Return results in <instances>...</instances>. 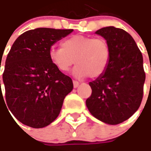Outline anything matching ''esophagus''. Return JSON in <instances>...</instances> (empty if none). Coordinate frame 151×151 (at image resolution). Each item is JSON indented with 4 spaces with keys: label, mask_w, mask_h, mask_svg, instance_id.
I'll use <instances>...</instances> for the list:
<instances>
[{
    "label": "esophagus",
    "mask_w": 151,
    "mask_h": 151,
    "mask_svg": "<svg viewBox=\"0 0 151 151\" xmlns=\"http://www.w3.org/2000/svg\"><path fill=\"white\" fill-rule=\"evenodd\" d=\"M80 85V83L78 82V81H73V86L74 88H77L78 86Z\"/></svg>",
    "instance_id": "esophagus-1"
}]
</instances>
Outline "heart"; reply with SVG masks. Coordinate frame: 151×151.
<instances>
[{
    "mask_svg": "<svg viewBox=\"0 0 151 151\" xmlns=\"http://www.w3.org/2000/svg\"><path fill=\"white\" fill-rule=\"evenodd\" d=\"M49 58L57 70L66 72L74 63L76 64L73 75L81 79L101 76L106 70L111 59V50L106 40L102 38L76 35L67 38L62 47H52Z\"/></svg>",
    "mask_w": 151,
    "mask_h": 151,
    "instance_id": "1",
    "label": "heart"
}]
</instances>
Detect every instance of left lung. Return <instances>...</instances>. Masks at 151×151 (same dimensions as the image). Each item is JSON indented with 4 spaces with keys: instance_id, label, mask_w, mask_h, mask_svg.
<instances>
[{
    "instance_id": "obj_1",
    "label": "left lung",
    "mask_w": 151,
    "mask_h": 151,
    "mask_svg": "<svg viewBox=\"0 0 151 151\" xmlns=\"http://www.w3.org/2000/svg\"><path fill=\"white\" fill-rule=\"evenodd\" d=\"M95 34L106 40L111 59L105 73L89 82L92 94L86 106L98 120L118 124L130 118L142 102L146 80L143 58L135 40L124 30L106 27Z\"/></svg>"
}]
</instances>
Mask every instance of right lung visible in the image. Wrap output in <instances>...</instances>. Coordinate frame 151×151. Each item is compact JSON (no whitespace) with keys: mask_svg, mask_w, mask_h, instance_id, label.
<instances>
[{"mask_svg":"<svg viewBox=\"0 0 151 151\" xmlns=\"http://www.w3.org/2000/svg\"><path fill=\"white\" fill-rule=\"evenodd\" d=\"M72 32L40 27L22 33L13 44L3 82L8 108L23 124L35 129L50 124L73 89L71 79L57 70L49 58L51 47Z\"/></svg>","mask_w":151,"mask_h":151,"instance_id":"add662e5","label":"right lung"}]
</instances>
